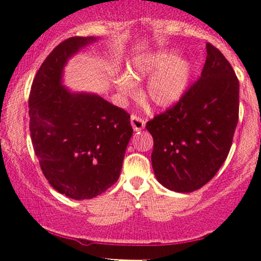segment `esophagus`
<instances>
[{"label":"esophagus","mask_w":261,"mask_h":261,"mask_svg":"<svg viewBox=\"0 0 261 261\" xmlns=\"http://www.w3.org/2000/svg\"><path fill=\"white\" fill-rule=\"evenodd\" d=\"M131 125H133L135 131H141L143 127H145L146 121L143 119H141L140 116L137 115H131Z\"/></svg>","instance_id":"34e87169"}]
</instances>
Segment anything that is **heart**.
<instances>
[{
    "label": "heart",
    "instance_id": "heart-1",
    "mask_svg": "<svg viewBox=\"0 0 261 261\" xmlns=\"http://www.w3.org/2000/svg\"><path fill=\"white\" fill-rule=\"evenodd\" d=\"M176 58L178 54L173 50H163L136 59L130 68V76L118 80L119 92L122 95L134 94V81L152 75L143 93L145 99L157 108L174 106L184 94L193 73V64L188 59Z\"/></svg>",
    "mask_w": 261,
    "mask_h": 261
}]
</instances>
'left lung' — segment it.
<instances>
[{
  "instance_id": "left-lung-1",
  "label": "left lung",
  "mask_w": 261,
  "mask_h": 261,
  "mask_svg": "<svg viewBox=\"0 0 261 261\" xmlns=\"http://www.w3.org/2000/svg\"><path fill=\"white\" fill-rule=\"evenodd\" d=\"M200 79L166 112L146 124L153 137L152 168L162 185L191 193L226 161L239 118V81L223 54L206 44Z\"/></svg>"
}]
</instances>
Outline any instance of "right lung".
I'll list each match as a JSON object with an SVG mask.
<instances>
[{
    "mask_svg": "<svg viewBox=\"0 0 261 261\" xmlns=\"http://www.w3.org/2000/svg\"><path fill=\"white\" fill-rule=\"evenodd\" d=\"M94 40L72 37L60 43L41 64L29 94V130L43 174L74 200L92 199L118 181L134 133L124 109L61 86L68 58Z\"/></svg>",
    "mask_w": 261,
    "mask_h": 261,
    "instance_id": "add662e5",
    "label": "right lung"
}]
</instances>
